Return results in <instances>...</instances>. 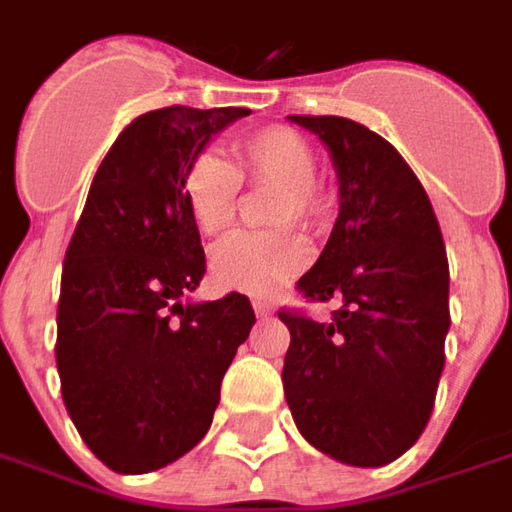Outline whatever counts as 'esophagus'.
I'll return each instance as SVG.
<instances>
[{"mask_svg":"<svg viewBox=\"0 0 512 512\" xmlns=\"http://www.w3.org/2000/svg\"><path fill=\"white\" fill-rule=\"evenodd\" d=\"M252 307H255L257 315H271L274 312V304L268 299H252Z\"/></svg>","mask_w":512,"mask_h":512,"instance_id":"1","label":"esophagus"}]
</instances>
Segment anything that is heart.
<instances>
[{"mask_svg": "<svg viewBox=\"0 0 512 512\" xmlns=\"http://www.w3.org/2000/svg\"><path fill=\"white\" fill-rule=\"evenodd\" d=\"M238 158L235 172L213 153H200L183 175V200L194 227L202 235L230 230L238 211L241 178L252 183L282 186L274 222H299L318 227L329 216V202L315 183L318 167L307 139L293 128L266 126L233 142ZM310 263V246L293 230L244 233L230 238L213 255L211 271L216 285L246 296H271Z\"/></svg>", "mask_w": 512, "mask_h": 512, "instance_id": "1", "label": "heart"}]
</instances>
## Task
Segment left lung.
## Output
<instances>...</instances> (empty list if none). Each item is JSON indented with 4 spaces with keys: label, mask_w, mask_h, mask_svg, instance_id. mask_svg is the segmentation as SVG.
I'll use <instances>...</instances> for the list:
<instances>
[{
    "label": "left lung",
    "mask_w": 512,
    "mask_h": 512,
    "mask_svg": "<svg viewBox=\"0 0 512 512\" xmlns=\"http://www.w3.org/2000/svg\"><path fill=\"white\" fill-rule=\"evenodd\" d=\"M332 153L340 216L296 282L307 301H340L329 321L282 307L285 400L312 447L351 466H384L422 436L444 370L450 266L422 183L384 136L334 115H290Z\"/></svg>",
    "instance_id": "1"
}]
</instances>
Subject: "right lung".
<instances>
[{"label":"right lung","instance_id":"right-lung-1","mask_svg":"<svg viewBox=\"0 0 512 512\" xmlns=\"http://www.w3.org/2000/svg\"><path fill=\"white\" fill-rule=\"evenodd\" d=\"M241 106H164L117 136L95 172L62 266L57 370L95 458L120 474L178 461L211 428L222 378L249 337L246 296L180 304L205 252L183 175Z\"/></svg>","mask_w":512,"mask_h":512}]
</instances>
